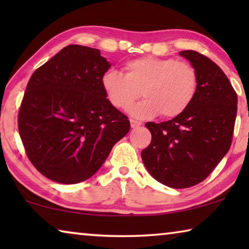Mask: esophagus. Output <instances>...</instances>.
Listing matches in <instances>:
<instances>
[{"instance_id": "obj_1", "label": "esophagus", "mask_w": 249, "mask_h": 249, "mask_svg": "<svg viewBox=\"0 0 249 249\" xmlns=\"http://www.w3.org/2000/svg\"><path fill=\"white\" fill-rule=\"evenodd\" d=\"M129 122H130V126H132V128H136V127H138V126L142 125V122L133 120V119H130Z\"/></svg>"}]
</instances>
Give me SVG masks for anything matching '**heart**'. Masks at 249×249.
I'll return each mask as SVG.
<instances>
[{"label":"heart","instance_id":"heart-1","mask_svg":"<svg viewBox=\"0 0 249 249\" xmlns=\"http://www.w3.org/2000/svg\"><path fill=\"white\" fill-rule=\"evenodd\" d=\"M123 69L124 74L114 69L105 71L101 83L109 103L120 109L129 108L142 91L145 99L130 111L138 119L158 114L166 119L176 117L195 99L199 78L187 61L142 57L127 61Z\"/></svg>","mask_w":249,"mask_h":249}]
</instances>
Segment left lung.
<instances>
[{"label": "left lung", "mask_w": 249, "mask_h": 249, "mask_svg": "<svg viewBox=\"0 0 249 249\" xmlns=\"http://www.w3.org/2000/svg\"><path fill=\"white\" fill-rule=\"evenodd\" d=\"M179 53L196 70V93L180 115L159 124L147 122L151 142L142 151V159L160 183L184 189L208 178L229 151L237 94L229 78L210 58L195 50Z\"/></svg>", "instance_id": "8db88e82"}]
</instances>
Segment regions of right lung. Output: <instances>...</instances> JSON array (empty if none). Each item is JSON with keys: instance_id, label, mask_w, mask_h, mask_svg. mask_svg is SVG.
Instances as JSON below:
<instances>
[{"instance_id": "add662e5", "label": "right lung", "mask_w": 249, "mask_h": 249, "mask_svg": "<svg viewBox=\"0 0 249 249\" xmlns=\"http://www.w3.org/2000/svg\"><path fill=\"white\" fill-rule=\"evenodd\" d=\"M99 49L69 45L32 74L18 132L33 166L64 184L93 176L130 128L109 103L101 79L109 68Z\"/></svg>"}]
</instances>
